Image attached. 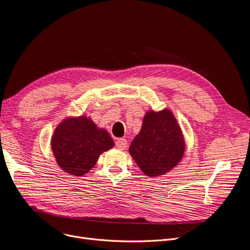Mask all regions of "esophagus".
<instances>
[{
    "instance_id": "obj_1",
    "label": "esophagus",
    "mask_w": 250,
    "mask_h": 250,
    "mask_svg": "<svg viewBox=\"0 0 250 250\" xmlns=\"http://www.w3.org/2000/svg\"><path fill=\"white\" fill-rule=\"evenodd\" d=\"M116 147L119 150H124L127 147V141L125 139H118L116 141Z\"/></svg>"
}]
</instances>
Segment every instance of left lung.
Instances as JSON below:
<instances>
[{
    "label": "left lung",
    "mask_w": 250,
    "mask_h": 250,
    "mask_svg": "<svg viewBox=\"0 0 250 250\" xmlns=\"http://www.w3.org/2000/svg\"><path fill=\"white\" fill-rule=\"evenodd\" d=\"M185 144L175 117L168 109L149 111L141 132L132 141L129 152L142 171L149 177L165 175L182 158Z\"/></svg>",
    "instance_id": "left-lung-1"
}]
</instances>
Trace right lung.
I'll return each instance as SVG.
<instances>
[{"label":"right lung","mask_w":250,"mask_h":250,"mask_svg":"<svg viewBox=\"0 0 250 250\" xmlns=\"http://www.w3.org/2000/svg\"><path fill=\"white\" fill-rule=\"evenodd\" d=\"M114 147L104 129H97L91 119L80 117L60 124L51 140L58 165L66 173L83 176L95 166L99 155Z\"/></svg>","instance_id":"1"}]
</instances>
